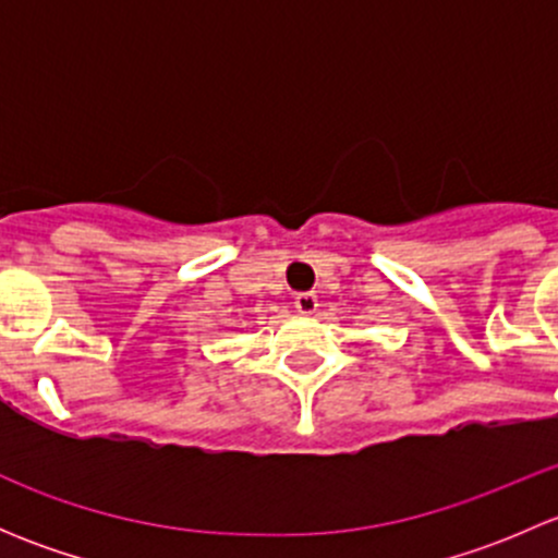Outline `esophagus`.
<instances>
[{"mask_svg":"<svg viewBox=\"0 0 558 558\" xmlns=\"http://www.w3.org/2000/svg\"><path fill=\"white\" fill-rule=\"evenodd\" d=\"M294 307H296V313L313 315L315 311H318V296L311 294V291H302V294L294 296Z\"/></svg>","mask_w":558,"mask_h":558,"instance_id":"1","label":"esophagus"}]
</instances>
